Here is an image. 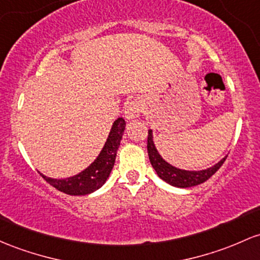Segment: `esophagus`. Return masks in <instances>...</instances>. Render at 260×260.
<instances>
[{
    "label": "esophagus",
    "instance_id": "34e87169",
    "mask_svg": "<svg viewBox=\"0 0 260 260\" xmlns=\"http://www.w3.org/2000/svg\"><path fill=\"white\" fill-rule=\"evenodd\" d=\"M144 105L142 102V100H133L129 104L127 105L124 110V117L125 119L131 121V119H136L141 116V113L143 112Z\"/></svg>",
    "mask_w": 260,
    "mask_h": 260
}]
</instances>
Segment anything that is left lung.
I'll list each match as a JSON object with an SVG mask.
<instances>
[{
    "mask_svg": "<svg viewBox=\"0 0 260 260\" xmlns=\"http://www.w3.org/2000/svg\"><path fill=\"white\" fill-rule=\"evenodd\" d=\"M148 155H149V160L152 167L154 168L156 174H158L159 178L165 182H168L169 185L175 187H182V189H186V187H192L196 185L202 184L206 180H209L211 176L213 175L219 168L222 167L224 160H226L227 155L224 158H222L217 164L212 165L211 168L204 170H184L179 169V168L173 167L172 164H169L168 161H165L161 158L160 154L156 150L155 144L153 141V131H148Z\"/></svg>",
    "mask_w": 260,
    "mask_h": 260,
    "instance_id": "1",
    "label": "left lung"
}]
</instances>
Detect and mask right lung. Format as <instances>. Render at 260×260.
<instances>
[{
  "mask_svg": "<svg viewBox=\"0 0 260 260\" xmlns=\"http://www.w3.org/2000/svg\"><path fill=\"white\" fill-rule=\"evenodd\" d=\"M124 128V119L122 117L117 118L113 122L106 143L100 152L98 158L81 173L67 179H53L43 175L42 173L39 174L45 181L49 182L51 186H54L61 192L68 193V195L82 196L99 190L106 182L111 170L115 165L117 150H118L119 143H121Z\"/></svg>",
  "mask_w": 260,
  "mask_h": 260,
  "instance_id": "right-lung-1",
  "label": "right lung"
}]
</instances>
